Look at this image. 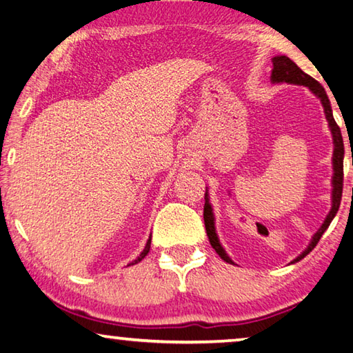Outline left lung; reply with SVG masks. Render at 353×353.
<instances>
[{
	"label": "left lung",
	"instance_id": "8db88e82",
	"mask_svg": "<svg viewBox=\"0 0 353 353\" xmlns=\"http://www.w3.org/2000/svg\"><path fill=\"white\" fill-rule=\"evenodd\" d=\"M271 82L272 83H294V85H303L308 87V90L312 92L316 98H319L322 107H324V113L325 118L328 121V128H330V132L333 137V157H332V165H333V176H332V208L330 212L324 219V223L318 229V232L313 235L312 241L307 246V249L303 250L302 254H299L294 260L291 263H297L301 261L303 256H307L312 250L314 249L316 244L321 240V236L324 235V232L328 229V225L333 221V218L336 216L339 204H341V196H343V162H344V143H343V135H341V129L334 121L333 118V112H332V105H330V99H328L327 93L324 90V87L321 83L313 79L312 76H308L307 73L297 67V65L291 61L290 57L286 56H276L272 57V73H271ZM204 224H205V230H207V236L208 241H210L212 248L216 250V254L223 259L224 261L230 263V265H235L229 255H227L225 249L223 248V244L219 243V238L216 234V227H214V214H213V207L210 204V198H208V190L205 188V205H204Z\"/></svg>",
	"mask_w": 353,
	"mask_h": 353
}]
</instances>
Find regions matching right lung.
<instances>
[{"label": "right lung", "mask_w": 353, "mask_h": 353, "mask_svg": "<svg viewBox=\"0 0 353 353\" xmlns=\"http://www.w3.org/2000/svg\"><path fill=\"white\" fill-rule=\"evenodd\" d=\"M149 249H151V236H149V240H148V243H146L145 249L141 250V254H140L139 256H137V259H135L132 263H129L128 266H130V265H137V263H139V261H141L143 259H145V256H146V255H148V252H149Z\"/></svg>", "instance_id": "1"}]
</instances>
